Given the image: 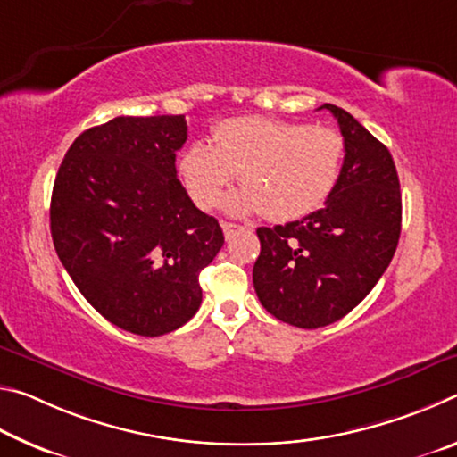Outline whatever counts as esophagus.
I'll return each instance as SVG.
<instances>
[{"label":"esophagus","instance_id":"34e87169","mask_svg":"<svg viewBox=\"0 0 457 457\" xmlns=\"http://www.w3.org/2000/svg\"><path fill=\"white\" fill-rule=\"evenodd\" d=\"M221 229L223 234H226V239H229L237 229H242V226H237V223H231V221H221Z\"/></svg>","mask_w":457,"mask_h":457}]
</instances>
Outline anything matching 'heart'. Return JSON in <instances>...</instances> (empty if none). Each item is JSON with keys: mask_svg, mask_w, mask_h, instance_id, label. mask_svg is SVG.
I'll use <instances>...</instances> for the list:
<instances>
[{"mask_svg": "<svg viewBox=\"0 0 457 457\" xmlns=\"http://www.w3.org/2000/svg\"><path fill=\"white\" fill-rule=\"evenodd\" d=\"M345 157V137L332 127L242 117L215 127L213 146L189 145L179 167L201 210L218 205L239 173L244 189L228 201L229 212H264L272 221H292L316 212L335 193Z\"/></svg>", "mask_w": 457, "mask_h": 457, "instance_id": "1", "label": "heart"}]
</instances>
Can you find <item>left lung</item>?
I'll list each match as a JSON object with an SVG mask.
<instances>
[{
  "label": "left lung",
  "instance_id": "1",
  "mask_svg": "<svg viewBox=\"0 0 457 457\" xmlns=\"http://www.w3.org/2000/svg\"><path fill=\"white\" fill-rule=\"evenodd\" d=\"M346 141L343 177L322 210L258 228L253 288L262 306L298 328H320L357 306L391 264L401 191L386 146L343 108L322 104Z\"/></svg>",
  "mask_w": 457,
  "mask_h": 457
}]
</instances>
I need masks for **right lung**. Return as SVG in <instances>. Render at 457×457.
I'll return each instance as SVG.
<instances>
[{
    "instance_id": "right-lung-1",
    "label": "right lung",
    "mask_w": 457,
    "mask_h": 457,
    "mask_svg": "<svg viewBox=\"0 0 457 457\" xmlns=\"http://www.w3.org/2000/svg\"><path fill=\"white\" fill-rule=\"evenodd\" d=\"M183 114L117 117L68 149L54 181V247L82 296L119 328L161 337L201 304L223 231L177 179Z\"/></svg>"
}]
</instances>
